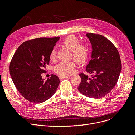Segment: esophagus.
Returning <instances> with one entry per match:
<instances>
[{"label":"esophagus","instance_id":"obj_1","mask_svg":"<svg viewBox=\"0 0 135 135\" xmlns=\"http://www.w3.org/2000/svg\"><path fill=\"white\" fill-rule=\"evenodd\" d=\"M68 78V76H67V75H61V76H59L60 79H65V78Z\"/></svg>","mask_w":135,"mask_h":135}]
</instances>
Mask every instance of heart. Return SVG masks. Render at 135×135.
<instances>
[{"label":"heart","mask_w":135,"mask_h":135,"mask_svg":"<svg viewBox=\"0 0 135 135\" xmlns=\"http://www.w3.org/2000/svg\"><path fill=\"white\" fill-rule=\"evenodd\" d=\"M62 44L72 52V56L79 65H84L87 61L89 56V49L85 44L80 43V41L74 35H70L67 37L62 42ZM56 50L53 49L50 54V60L55 61L56 57ZM76 65L74 61L61 62L55 67V72L62 75L71 74Z\"/></svg>","instance_id":"1"}]
</instances>
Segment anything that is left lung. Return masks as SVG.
<instances>
[{"label":"left lung","mask_w":135,"mask_h":135,"mask_svg":"<svg viewBox=\"0 0 135 135\" xmlns=\"http://www.w3.org/2000/svg\"><path fill=\"white\" fill-rule=\"evenodd\" d=\"M86 36L93 49L86 69L90 76L79 74L81 81L78 89L85 96L98 99L115 86L122 70L121 60L116 47L103 35L90 33Z\"/></svg>","instance_id":"1"}]
</instances>
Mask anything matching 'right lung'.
Instances as JSON below:
<instances>
[{
  "label": "right lung",
  "instance_id": "right-lung-1",
  "mask_svg": "<svg viewBox=\"0 0 135 135\" xmlns=\"http://www.w3.org/2000/svg\"><path fill=\"white\" fill-rule=\"evenodd\" d=\"M59 37L39 38L25 41L16 50L10 64V73L15 87L25 99L35 103L43 102L56 91L60 80L52 74L45 81L50 54Z\"/></svg>",
  "mask_w": 135,
  "mask_h": 135
}]
</instances>
